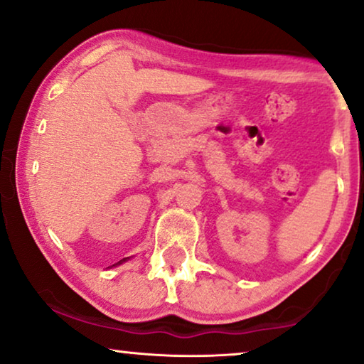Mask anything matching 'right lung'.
<instances>
[{"instance_id":"1","label":"right lung","mask_w":364,"mask_h":364,"mask_svg":"<svg viewBox=\"0 0 364 364\" xmlns=\"http://www.w3.org/2000/svg\"><path fill=\"white\" fill-rule=\"evenodd\" d=\"M127 259H129V258H122V259H121V262H117L116 264H112V267H117V264H122V263H126V262H127Z\"/></svg>"}]
</instances>
